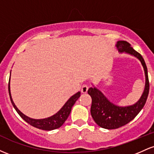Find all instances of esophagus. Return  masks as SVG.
<instances>
[{"instance_id": "esophagus-1", "label": "esophagus", "mask_w": 154, "mask_h": 154, "mask_svg": "<svg viewBox=\"0 0 154 154\" xmlns=\"http://www.w3.org/2000/svg\"><path fill=\"white\" fill-rule=\"evenodd\" d=\"M88 91V86L86 85H84L82 87V89H81V92L82 93H86Z\"/></svg>"}]
</instances>
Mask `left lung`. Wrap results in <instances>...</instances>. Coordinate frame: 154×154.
I'll return each instance as SVG.
<instances>
[{
	"label": "left lung",
	"instance_id": "8db88e82",
	"mask_svg": "<svg viewBox=\"0 0 154 154\" xmlns=\"http://www.w3.org/2000/svg\"><path fill=\"white\" fill-rule=\"evenodd\" d=\"M116 47L119 52H126L133 55L141 61L146 75V87L140 99L134 105L127 107H119L114 105L98 89L95 88H89L88 93L92 98L91 108L92 117L98 126L109 130L121 128L132 121L143 108L149 93L148 69L143 56L134 50L128 42L125 40L118 41Z\"/></svg>",
	"mask_w": 154,
	"mask_h": 154
}]
</instances>
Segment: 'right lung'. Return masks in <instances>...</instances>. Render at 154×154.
<instances>
[{"label": "right lung", "mask_w": 154, "mask_h": 154, "mask_svg": "<svg viewBox=\"0 0 154 154\" xmlns=\"http://www.w3.org/2000/svg\"><path fill=\"white\" fill-rule=\"evenodd\" d=\"M8 93H9L10 99L11 101L12 105L14 107L15 110L17 111V113H18L19 115L20 116L24 121L26 122L28 124H29L32 126L43 130H55V129L60 128V127L64 123V122L66 121L67 118H68L70 112H71L72 106H73L74 104L75 103V102L77 101V100L79 98V96H80V93H79V92L77 93L74 95H72L71 98L67 100V102L64 104V106L61 108V110H60L59 112L56 113V114H54V116L43 119H31V118L28 117V116L23 114L22 113L17 109V107L16 106L14 103L13 100H12L11 97L9 82H8Z\"/></svg>", "instance_id": "obj_1"}]
</instances>
